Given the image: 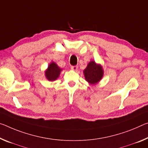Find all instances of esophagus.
<instances>
[{"instance_id": "34e87169", "label": "esophagus", "mask_w": 148, "mask_h": 148, "mask_svg": "<svg viewBox=\"0 0 148 148\" xmlns=\"http://www.w3.org/2000/svg\"><path fill=\"white\" fill-rule=\"evenodd\" d=\"M71 69L74 71H76L78 70V66H71Z\"/></svg>"}]
</instances>
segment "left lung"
I'll list each match as a JSON object with an SVG mask.
<instances>
[{"instance_id":"1","label":"left lung","mask_w":148,"mask_h":148,"mask_svg":"<svg viewBox=\"0 0 148 148\" xmlns=\"http://www.w3.org/2000/svg\"><path fill=\"white\" fill-rule=\"evenodd\" d=\"M83 73L86 82L91 85H95L101 80L104 70L100 64H97L94 60H91L84 70Z\"/></svg>"}]
</instances>
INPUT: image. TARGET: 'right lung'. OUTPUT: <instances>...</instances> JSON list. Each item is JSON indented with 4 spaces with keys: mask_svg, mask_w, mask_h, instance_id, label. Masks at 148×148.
Here are the masks:
<instances>
[{
    "mask_svg": "<svg viewBox=\"0 0 148 148\" xmlns=\"http://www.w3.org/2000/svg\"><path fill=\"white\" fill-rule=\"evenodd\" d=\"M62 69L55 62H51L45 71V76L49 81H55L59 77Z\"/></svg>",
    "mask_w": 148,
    "mask_h": 148,
    "instance_id": "obj_1",
    "label": "right lung"
}]
</instances>
